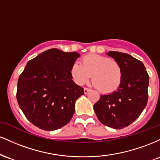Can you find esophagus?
Listing matches in <instances>:
<instances>
[{
  "mask_svg": "<svg viewBox=\"0 0 160 160\" xmlns=\"http://www.w3.org/2000/svg\"><path fill=\"white\" fill-rule=\"evenodd\" d=\"M83 90H84V93H85V94H87V93L88 92H89V91H90V89H88V88H84V89H83Z\"/></svg>",
  "mask_w": 160,
  "mask_h": 160,
  "instance_id": "34e87169",
  "label": "esophagus"
}]
</instances>
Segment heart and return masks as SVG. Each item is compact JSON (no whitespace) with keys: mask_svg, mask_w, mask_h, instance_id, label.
Masks as SVG:
<instances>
[{"mask_svg":"<svg viewBox=\"0 0 160 160\" xmlns=\"http://www.w3.org/2000/svg\"><path fill=\"white\" fill-rule=\"evenodd\" d=\"M71 74L78 85H82L92 76V83L101 92L111 94L119 89L122 80V68L118 62L97 54L86 55L82 65L75 62Z\"/></svg>","mask_w":160,"mask_h":160,"instance_id":"obj_1","label":"heart"}]
</instances>
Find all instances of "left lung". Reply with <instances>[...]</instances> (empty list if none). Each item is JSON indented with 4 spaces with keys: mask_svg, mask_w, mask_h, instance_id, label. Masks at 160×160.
<instances>
[{
    "mask_svg": "<svg viewBox=\"0 0 160 160\" xmlns=\"http://www.w3.org/2000/svg\"><path fill=\"white\" fill-rule=\"evenodd\" d=\"M107 54L122 66V82L114 92L101 95L94 111L102 124L121 129L132 123L146 107L149 75L144 64L127 53L111 51Z\"/></svg>",
    "mask_w": 160,
    "mask_h": 160,
    "instance_id": "left-lung-1",
    "label": "left lung"
}]
</instances>
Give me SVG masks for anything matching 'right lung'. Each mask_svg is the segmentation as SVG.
<instances>
[{
	"label": "right lung",
	"instance_id": "1",
	"mask_svg": "<svg viewBox=\"0 0 160 160\" xmlns=\"http://www.w3.org/2000/svg\"><path fill=\"white\" fill-rule=\"evenodd\" d=\"M80 55L50 49L27 63L17 83L16 99L25 117L46 131L65 126L83 88L72 80L71 66Z\"/></svg>",
	"mask_w": 160,
	"mask_h": 160
}]
</instances>
